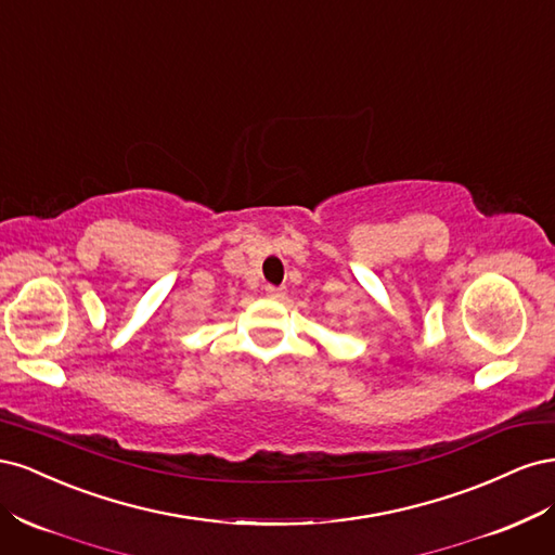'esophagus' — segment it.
I'll use <instances>...</instances> for the list:
<instances>
[{
	"label": "esophagus",
	"mask_w": 555,
	"mask_h": 555,
	"mask_svg": "<svg viewBox=\"0 0 555 555\" xmlns=\"http://www.w3.org/2000/svg\"><path fill=\"white\" fill-rule=\"evenodd\" d=\"M266 294H268V298H275V300H280V298L284 296V287H273V284H268V287H266Z\"/></svg>",
	"instance_id": "esophagus-1"
}]
</instances>
